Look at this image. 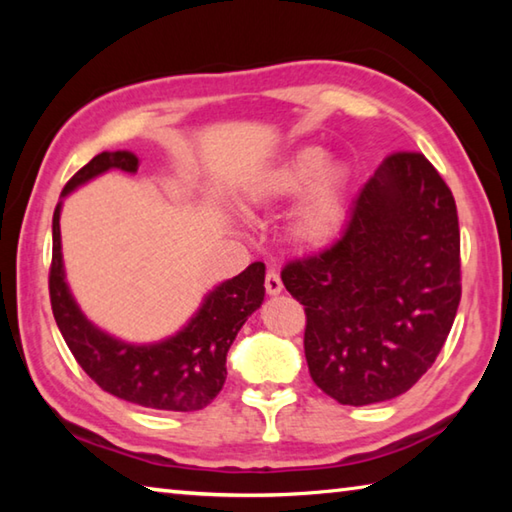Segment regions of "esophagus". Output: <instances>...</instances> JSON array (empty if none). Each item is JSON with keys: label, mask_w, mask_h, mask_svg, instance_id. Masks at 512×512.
I'll return each mask as SVG.
<instances>
[{"label": "esophagus", "mask_w": 512, "mask_h": 512, "mask_svg": "<svg viewBox=\"0 0 512 512\" xmlns=\"http://www.w3.org/2000/svg\"><path fill=\"white\" fill-rule=\"evenodd\" d=\"M264 287H266V293H268V296H277V293L282 291V280H280V273L273 271V268H271V271L266 273Z\"/></svg>", "instance_id": "1"}]
</instances>
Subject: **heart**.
Listing matches in <instances>:
<instances>
[{"label": "heart", "instance_id": "heart-1", "mask_svg": "<svg viewBox=\"0 0 512 512\" xmlns=\"http://www.w3.org/2000/svg\"><path fill=\"white\" fill-rule=\"evenodd\" d=\"M345 189L348 169L339 162H327V151L320 146H302L253 189V201H284L305 191L291 216V235L302 246L323 248L343 228Z\"/></svg>", "mask_w": 512, "mask_h": 512}]
</instances>
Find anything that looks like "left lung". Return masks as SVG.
<instances>
[{"label": "left lung", "instance_id": "left-lung-1", "mask_svg": "<svg viewBox=\"0 0 512 512\" xmlns=\"http://www.w3.org/2000/svg\"><path fill=\"white\" fill-rule=\"evenodd\" d=\"M282 282L305 305L320 391L350 406L406 393L443 350L461 302L452 189L422 153H391L361 187L343 237L293 259Z\"/></svg>", "mask_w": 512, "mask_h": 512}]
</instances>
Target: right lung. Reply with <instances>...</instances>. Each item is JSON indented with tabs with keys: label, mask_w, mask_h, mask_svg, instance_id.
Instances as JSON below:
<instances>
[{
	"label": "right lung",
	"mask_w": 512,
	"mask_h": 512,
	"mask_svg": "<svg viewBox=\"0 0 512 512\" xmlns=\"http://www.w3.org/2000/svg\"><path fill=\"white\" fill-rule=\"evenodd\" d=\"M140 160L128 151H103L69 178L63 196L108 169L137 173ZM60 207L54 210V250L49 268V298L56 325L79 366L103 391L119 400L158 411H198L221 393L225 357L241 325L264 300V264L253 262L223 282L176 336L131 345L112 339L81 314L65 282L60 253Z\"/></svg>",
	"instance_id": "right-lung-1"
}]
</instances>
